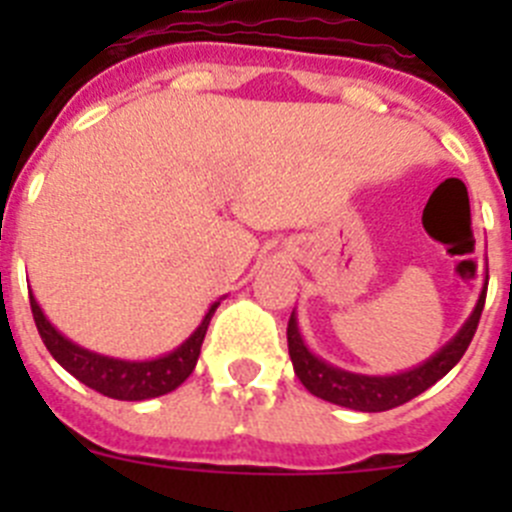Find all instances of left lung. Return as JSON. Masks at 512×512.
I'll return each instance as SVG.
<instances>
[{
	"mask_svg": "<svg viewBox=\"0 0 512 512\" xmlns=\"http://www.w3.org/2000/svg\"><path fill=\"white\" fill-rule=\"evenodd\" d=\"M487 287L479 292V300L474 305L472 315L464 320L454 338L443 348H438L431 359H425L423 364L413 366L408 372L387 374V377H377V374H356L346 372L341 366L328 364L325 359L315 356L307 348L305 338L297 325V315L292 312L287 325V346H289V359L295 366V374L300 382L305 384V390L312 392L320 400H328L341 408L359 410V413H382V410H392L397 405H405L420 392L443 379L446 374L459 364L464 351L469 348L474 338V330L479 325V315L485 307Z\"/></svg>",
	"mask_w": 512,
	"mask_h": 512,
	"instance_id": "left-lung-1",
	"label": "left lung"
}]
</instances>
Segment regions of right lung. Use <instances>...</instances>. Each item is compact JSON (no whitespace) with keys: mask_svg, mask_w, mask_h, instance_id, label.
<instances>
[{"mask_svg":"<svg viewBox=\"0 0 512 512\" xmlns=\"http://www.w3.org/2000/svg\"><path fill=\"white\" fill-rule=\"evenodd\" d=\"M220 302H212L210 310L205 312L202 323L197 325L192 336L176 346L169 354L158 356V359L146 361H128L115 359V356H104L97 351L79 346V343L69 341L61 330L45 318L40 310L38 300L30 295V307H33V318L38 325V333L43 338L45 348L51 351L53 359L74 374L81 384H87L99 395L112 397V400H151V397H161L166 392L176 390L189 374L194 372L197 359H200V348L205 341L207 325H210L212 315H215Z\"/></svg>","mask_w":512,"mask_h":512,"instance_id":"1","label":"right lung"}]
</instances>
